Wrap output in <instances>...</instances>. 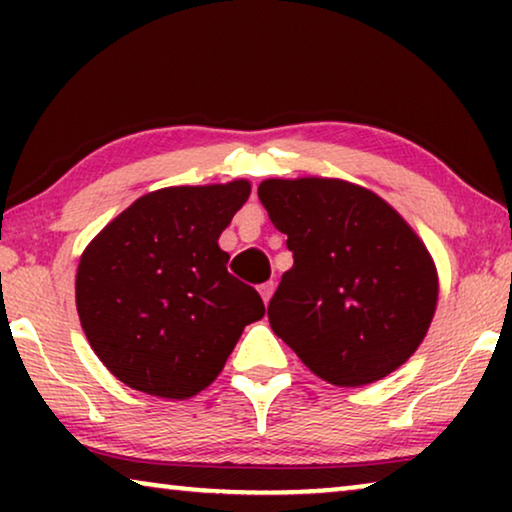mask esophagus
Wrapping results in <instances>:
<instances>
[{
  "instance_id": "1",
  "label": "esophagus",
  "mask_w": 512,
  "mask_h": 512,
  "mask_svg": "<svg viewBox=\"0 0 512 512\" xmlns=\"http://www.w3.org/2000/svg\"><path fill=\"white\" fill-rule=\"evenodd\" d=\"M258 291H261L263 303L268 305V303H270V298H272V293H275V284H272V282H265V284L258 286Z\"/></svg>"
}]
</instances>
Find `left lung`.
I'll return each mask as SVG.
<instances>
[{
	"label": "left lung",
	"instance_id": "left-lung-1",
	"mask_svg": "<svg viewBox=\"0 0 512 512\" xmlns=\"http://www.w3.org/2000/svg\"><path fill=\"white\" fill-rule=\"evenodd\" d=\"M258 198L289 237L268 319L300 361L335 387L382 380L429 331L438 275L394 207L340 179H265Z\"/></svg>",
	"mask_w": 512,
	"mask_h": 512
}]
</instances>
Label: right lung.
Returning <instances> with one entry per match:
<instances>
[{
    "label": "right lung",
    "instance_id": "1",
    "mask_svg": "<svg viewBox=\"0 0 512 512\" xmlns=\"http://www.w3.org/2000/svg\"><path fill=\"white\" fill-rule=\"evenodd\" d=\"M249 193L244 179L160 188L83 251L76 310L90 347L123 384L160 398L195 396L226 366L244 326L265 314L219 247Z\"/></svg>",
    "mask_w": 512,
    "mask_h": 512
}]
</instances>
